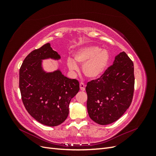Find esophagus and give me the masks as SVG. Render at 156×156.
<instances>
[{
	"mask_svg": "<svg viewBox=\"0 0 156 156\" xmlns=\"http://www.w3.org/2000/svg\"><path fill=\"white\" fill-rule=\"evenodd\" d=\"M80 86V90H81V91H84L85 90V85H84V84L83 83H81L79 84Z\"/></svg>",
	"mask_w": 156,
	"mask_h": 156,
	"instance_id": "obj_1",
	"label": "esophagus"
}]
</instances>
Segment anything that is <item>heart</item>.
I'll use <instances>...</instances> for the list:
<instances>
[{"label":"heart","instance_id":"obj_1","mask_svg":"<svg viewBox=\"0 0 156 156\" xmlns=\"http://www.w3.org/2000/svg\"><path fill=\"white\" fill-rule=\"evenodd\" d=\"M110 60V55L105 49L96 45L85 46L79 49L73 55V60L68 58L67 65L70 71H77L76 63L83 65V72L90 79H98L104 73Z\"/></svg>","mask_w":156,"mask_h":156}]
</instances>
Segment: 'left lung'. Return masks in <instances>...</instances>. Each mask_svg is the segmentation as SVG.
Instances as JSON below:
<instances>
[{
	"mask_svg": "<svg viewBox=\"0 0 156 156\" xmlns=\"http://www.w3.org/2000/svg\"><path fill=\"white\" fill-rule=\"evenodd\" d=\"M134 66L125 52L115 56L101 76L87 83V111L96 123L107 125L123 115L131 105L134 91Z\"/></svg>",
	"mask_w": 156,
	"mask_h": 156,
	"instance_id": "left-lung-1",
	"label": "left lung"
}]
</instances>
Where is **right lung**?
Masks as SVG:
<instances>
[{"label": "right lung", "instance_id": "obj_1", "mask_svg": "<svg viewBox=\"0 0 156 156\" xmlns=\"http://www.w3.org/2000/svg\"><path fill=\"white\" fill-rule=\"evenodd\" d=\"M47 59H60L49 43L27 55L20 69V89L28 112L40 123L53 127L67 119L69 104L79 90V83L64 76L59 68L44 70L43 60Z\"/></svg>", "mask_w": 156, "mask_h": 156}]
</instances>
